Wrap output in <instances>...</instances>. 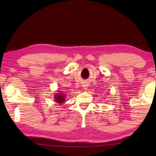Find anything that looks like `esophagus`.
<instances>
[{"label":"esophagus","mask_w":156,"mask_h":156,"mask_svg":"<svg viewBox=\"0 0 156 156\" xmlns=\"http://www.w3.org/2000/svg\"><path fill=\"white\" fill-rule=\"evenodd\" d=\"M84 90H87V87H84Z\"/></svg>","instance_id":"esophagus-1"}]
</instances>
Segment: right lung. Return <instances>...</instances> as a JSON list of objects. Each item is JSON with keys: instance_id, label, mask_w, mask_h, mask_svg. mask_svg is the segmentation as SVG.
I'll list each match as a JSON object with an SVG mask.
<instances>
[{"instance_id": "right-lung-1", "label": "right lung", "mask_w": 156, "mask_h": 156, "mask_svg": "<svg viewBox=\"0 0 156 156\" xmlns=\"http://www.w3.org/2000/svg\"><path fill=\"white\" fill-rule=\"evenodd\" d=\"M58 93H55L54 99L56 103H59V105L64 104V102L66 101V97H67L66 94L63 92L62 91L58 90Z\"/></svg>"}]
</instances>
